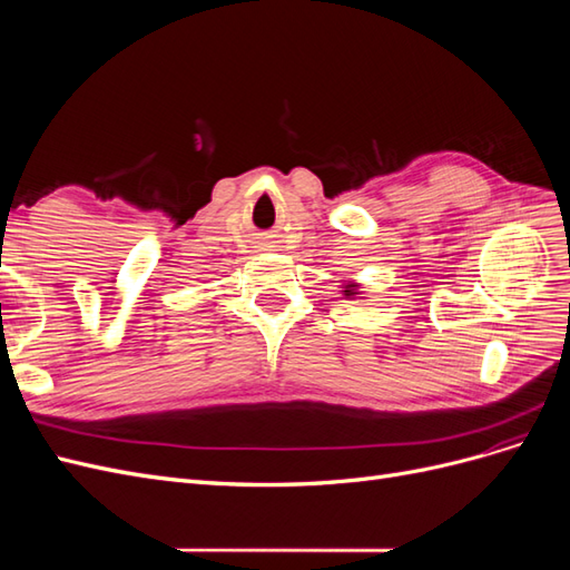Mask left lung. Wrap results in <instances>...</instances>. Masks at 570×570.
<instances>
[{
  "label": "left lung",
  "instance_id": "left-lung-1",
  "mask_svg": "<svg viewBox=\"0 0 570 570\" xmlns=\"http://www.w3.org/2000/svg\"><path fill=\"white\" fill-rule=\"evenodd\" d=\"M344 295H347V297L354 295V285H347V289H344Z\"/></svg>",
  "mask_w": 570,
  "mask_h": 570
}]
</instances>
